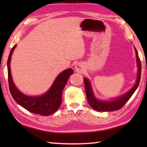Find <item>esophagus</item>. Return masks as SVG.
Wrapping results in <instances>:
<instances>
[{
	"label": "esophagus",
	"instance_id": "obj_1",
	"mask_svg": "<svg viewBox=\"0 0 147 147\" xmlns=\"http://www.w3.org/2000/svg\"><path fill=\"white\" fill-rule=\"evenodd\" d=\"M74 69H75V71L77 73H83L85 70V67H84V65L82 63H77L75 66H74Z\"/></svg>",
	"mask_w": 147,
	"mask_h": 147
}]
</instances>
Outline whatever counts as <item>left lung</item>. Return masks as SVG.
I'll use <instances>...</instances> for the list:
<instances>
[{"label": "left lung", "mask_w": 147, "mask_h": 147, "mask_svg": "<svg viewBox=\"0 0 147 147\" xmlns=\"http://www.w3.org/2000/svg\"><path fill=\"white\" fill-rule=\"evenodd\" d=\"M135 49V51L136 53V61H137V65H138V77H137V80L136 82L135 85H134L132 88H131L130 90H129L127 93L123 94L119 97L114 98L113 100H99V99L96 98L94 96V94L93 93V89L91 85L90 81L89 79L87 78H84V84H85V89L86 93L87 95V98H88V101L89 104V105L94 110L98 111H111L118 110V109H121L124 104L126 103L130 97L132 96L134 92L136 91L137 88H138V86L140 82L141 79V62L140 59H139L138 51H137L136 49Z\"/></svg>", "instance_id": "1"}]
</instances>
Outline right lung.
I'll use <instances>...</instances> for the list:
<instances>
[{"mask_svg": "<svg viewBox=\"0 0 147 147\" xmlns=\"http://www.w3.org/2000/svg\"><path fill=\"white\" fill-rule=\"evenodd\" d=\"M16 46L17 45H15L11 49L7 62L8 83L12 97L20 106L33 113L48 116L55 113L61 105L62 91L69 76L73 74V70L68 69L59 73L49 90L42 95L35 96L26 95L17 88L11 74V58Z\"/></svg>", "mask_w": 147, "mask_h": 147, "instance_id": "right-lung-1", "label": "right lung"}]
</instances>
